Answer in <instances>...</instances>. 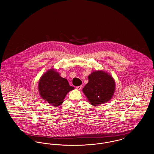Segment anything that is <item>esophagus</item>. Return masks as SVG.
Here are the masks:
<instances>
[{
	"label": "esophagus",
	"instance_id": "esophagus-1",
	"mask_svg": "<svg viewBox=\"0 0 154 154\" xmlns=\"http://www.w3.org/2000/svg\"><path fill=\"white\" fill-rule=\"evenodd\" d=\"M82 86H76V89H78V90H81V89H82Z\"/></svg>",
	"mask_w": 154,
	"mask_h": 154
}]
</instances>
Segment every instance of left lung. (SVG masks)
Instances as JSON below:
<instances>
[{"label": "left lung", "mask_w": 154, "mask_h": 154, "mask_svg": "<svg viewBox=\"0 0 154 154\" xmlns=\"http://www.w3.org/2000/svg\"><path fill=\"white\" fill-rule=\"evenodd\" d=\"M89 82L83 88V92L94 106L109 101L115 91L113 77L103 71H96L88 76Z\"/></svg>", "instance_id": "1"}]
</instances>
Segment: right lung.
<instances>
[{
    "label": "right lung",
    "instance_id": "obj_1",
    "mask_svg": "<svg viewBox=\"0 0 154 154\" xmlns=\"http://www.w3.org/2000/svg\"><path fill=\"white\" fill-rule=\"evenodd\" d=\"M74 89L67 79L59 73L50 69L42 75L38 82V91L41 97L52 106L58 107L63 102L66 94Z\"/></svg>",
    "mask_w": 154,
    "mask_h": 154
}]
</instances>
